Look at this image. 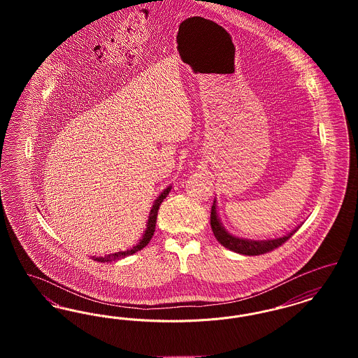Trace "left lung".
I'll use <instances>...</instances> for the list:
<instances>
[{"label": "left lung", "mask_w": 358, "mask_h": 358, "mask_svg": "<svg viewBox=\"0 0 358 358\" xmlns=\"http://www.w3.org/2000/svg\"><path fill=\"white\" fill-rule=\"evenodd\" d=\"M210 227L213 231V235L217 238V241L224 245L225 248L243 254V255L255 256L262 255V254H267L271 252L275 248L280 247L282 244H285L296 231L298 228H295L294 231H291L289 235L283 236V238H271V240H248V238H238L236 236L229 235L222 222L217 217V212H216V205H212V210H210Z\"/></svg>", "instance_id": "left-lung-1"}]
</instances>
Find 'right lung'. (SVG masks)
<instances>
[{
    "label": "right lung",
    "mask_w": 358,
    "mask_h": 358,
    "mask_svg": "<svg viewBox=\"0 0 358 358\" xmlns=\"http://www.w3.org/2000/svg\"><path fill=\"white\" fill-rule=\"evenodd\" d=\"M171 189V187H166V189L158 196V199L154 201L153 208H152V210H150L149 220H148V228H146V231H145V235L139 240L138 244H136L133 248H130V250H127V251H123V252L110 254V255L104 256V257H102V256H101V257H95V256H94L92 259H94V260H98V262H103V263H106V262H115V260H120V259H123V257H126V256L133 255V254H136V251H141L142 248H145V247L149 244V241L153 238L159 205L162 204V201L166 199V196L169 194Z\"/></svg>",
    "instance_id": "add662e5"
}]
</instances>
